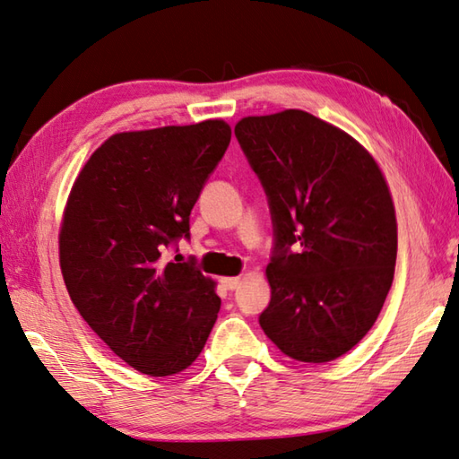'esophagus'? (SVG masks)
I'll list each match as a JSON object with an SVG mask.
<instances>
[{"label":"esophagus","mask_w":459,"mask_h":459,"mask_svg":"<svg viewBox=\"0 0 459 459\" xmlns=\"http://www.w3.org/2000/svg\"><path fill=\"white\" fill-rule=\"evenodd\" d=\"M221 285L233 291V289H238L241 285V277H221Z\"/></svg>","instance_id":"1"}]
</instances>
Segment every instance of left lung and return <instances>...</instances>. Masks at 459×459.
Instances as JSON below:
<instances>
[{
    "mask_svg": "<svg viewBox=\"0 0 459 459\" xmlns=\"http://www.w3.org/2000/svg\"><path fill=\"white\" fill-rule=\"evenodd\" d=\"M233 130L275 228L261 329L293 360L331 362L372 329L394 279L398 226L386 178L359 140L311 112L243 117Z\"/></svg>",
    "mask_w": 459,
    "mask_h": 459,
    "instance_id": "obj_1",
    "label": "left lung"
}]
</instances>
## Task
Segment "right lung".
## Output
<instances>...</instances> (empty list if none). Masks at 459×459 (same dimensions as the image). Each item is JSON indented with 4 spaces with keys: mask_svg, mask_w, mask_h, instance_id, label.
<instances>
[{
    "mask_svg": "<svg viewBox=\"0 0 459 459\" xmlns=\"http://www.w3.org/2000/svg\"><path fill=\"white\" fill-rule=\"evenodd\" d=\"M230 140L221 118L117 133L91 154L65 204L59 264L71 301L148 377L188 368L218 319L216 281L162 251L190 236V212Z\"/></svg>",
    "mask_w": 459,
    "mask_h": 459,
    "instance_id": "add662e5",
    "label": "right lung"
}]
</instances>
